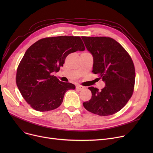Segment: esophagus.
<instances>
[{
  "instance_id": "obj_1",
  "label": "esophagus",
  "mask_w": 153,
  "mask_h": 153,
  "mask_svg": "<svg viewBox=\"0 0 153 153\" xmlns=\"http://www.w3.org/2000/svg\"><path fill=\"white\" fill-rule=\"evenodd\" d=\"M76 89L77 90V91H81V90H82V89H84V86H82V85H76Z\"/></svg>"
}]
</instances>
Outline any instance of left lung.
Listing matches in <instances>:
<instances>
[{"instance_id": "left-lung-1", "label": "left lung", "mask_w": 153, "mask_h": 153, "mask_svg": "<svg viewBox=\"0 0 153 153\" xmlns=\"http://www.w3.org/2000/svg\"><path fill=\"white\" fill-rule=\"evenodd\" d=\"M82 39L93 56L92 72L105 83L101 91L94 87L88 88L92 97L83 105L87 110L100 116L115 114L125 107L133 93V62L123 47L113 38L82 36Z\"/></svg>"}]
</instances>
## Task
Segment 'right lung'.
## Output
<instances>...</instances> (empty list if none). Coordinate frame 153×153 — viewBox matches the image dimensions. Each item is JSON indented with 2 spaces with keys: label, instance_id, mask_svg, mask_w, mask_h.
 <instances>
[{
  "label": "right lung",
  "instance_id": "add662e5",
  "mask_svg": "<svg viewBox=\"0 0 153 153\" xmlns=\"http://www.w3.org/2000/svg\"><path fill=\"white\" fill-rule=\"evenodd\" d=\"M84 50L81 37L72 36L43 38L28 48L18 66L16 82L31 108L46 111L61 105L66 92L76 86L60 81L53 74L63 66L68 54Z\"/></svg>",
  "mask_w": 153,
  "mask_h": 153
}]
</instances>
